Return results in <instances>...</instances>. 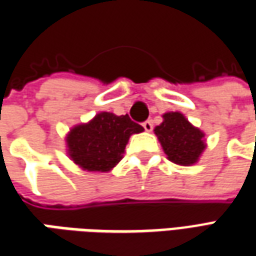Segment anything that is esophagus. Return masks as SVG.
<instances>
[{
  "label": "esophagus",
  "instance_id": "1",
  "mask_svg": "<svg viewBox=\"0 0 256 256\" xmlns=\"http://www.w3.org/2000/svg\"><path fill=\"white\" fill-rule=\"evenodd\" d=\"M142 126L146 130V132H152V128H153V123L150 119H148V120H145V122L142 123Z\"/></svg>",
  "mask_w": 256,
  "mask_h": 256
}]
</instances>
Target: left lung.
Returning <instances> with one entry per match:
<instances>
[{
	"label": "left lung",
	"mask_w": 256,
	"mask_h": 256,
	"mask_svg": "<svg viewBox=\"0 0 256 256\" xmlns=\"http://www.w3.org/2000/svg\"><path fill=\"white\" fill-rule=\"evenodd\" d=\"M162 123L154 128L168 158L179 166H191L205 149V134L194 128L180 112L162 115Z\"/></svg>",
	"instance_id": "left-lung-1"
}]
</instances>
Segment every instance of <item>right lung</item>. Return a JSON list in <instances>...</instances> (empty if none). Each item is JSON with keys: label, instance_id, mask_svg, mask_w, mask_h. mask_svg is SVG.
I'll return each instance as SVG.
<instances>
[{"label": "right lung", "instance_id": "right-lung-1", "mask_svg": "<svg viewBox=\"0 0 256 256\" xmlns=\"http://www.w3.org/2000/svg\"><path fill=\"white\" fill-rule=\"evenodd\" d=\"M144 128L128 115L98 114L90 123L76 126L68 136L72 160L86 171L106 172L116 166L130 136Z\"/></svg>", "mask_w": 256, "mask_h": 256}]
</instances>
